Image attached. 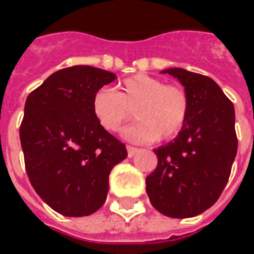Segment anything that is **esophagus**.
Listing matches in <instances>:
<instances>
[{"instance_id": "1", "label": "esophagus", "mask_w": 254, "mask_h": 254, "mask_svg": "<svg viewBox=\"0 0 254 254\" xmlns=\"http://www.w3.org/2000/svg\"><path fill=\"white\" fill-rule=\"evenodd\" d=\"M127 156H129V158H133V156L136 155V152H137V148L130 147V145H127Z\"/></svg>"}]
</instances>
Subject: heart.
Masks as SVG:
<instances>
[{
    "label": "heart",
    "mask_w": 254,
    "mask_h": 254,
    "mask_svg": "<svg viewBox=\"0 0 254 254\" xmlns=\"http://www.w3.org/2000/svg\"><path fill=\"white\" fill-rule=\"evenodd\" d=\"M116 89L100 88L92 96V113L106 130L118 132L130 120L133 109L137 122L125 132L130 140H169L181 132L189 116V98L184 88L137 73L124 78Z\"/></svg>",
    "instance_id": "1"
}]
</instances>
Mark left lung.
I'll use <instances>...</instances> for the list:
<instances>
[{
	"mask_svg": "<svg viewBox=\"0 0 254 254\" xmlns=\"http://www.w3.org/2000/svg\"><path fill=\"white\" fill-rule=\"evenodd\" d=\"M185 87L189 116L181 132L154 152L145 178L149 201L170 218H191L212 207L229 181L237 155L234 106L208 76L182 67L162 70Z\"/></svg>",
	"mask_w": 254,
	"mask_h": 254,
	"instance_id": "left-lung-1",
	"label": "left lung"
}]
</instances>
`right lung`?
I'll return each instance as SVG.
<instances>
[{
    "mask_svg": "<svg viewBox=\"0 0 254 254\" xmlns=\"http://www.w3.org/2000/svg\"><path fill=\"white\" fill-rule=\"evenodd\" d=\"M117 76L74 65L43 81L25 100L20 141L31 185L64 216H88L106 201L113 167L127 147L92 113V96Z\"/></svg>",
    "mask_w": 254,
    "mask_h": 254,
    "instance_id": "1",
    "label": "right lung"
}]
</instances>
